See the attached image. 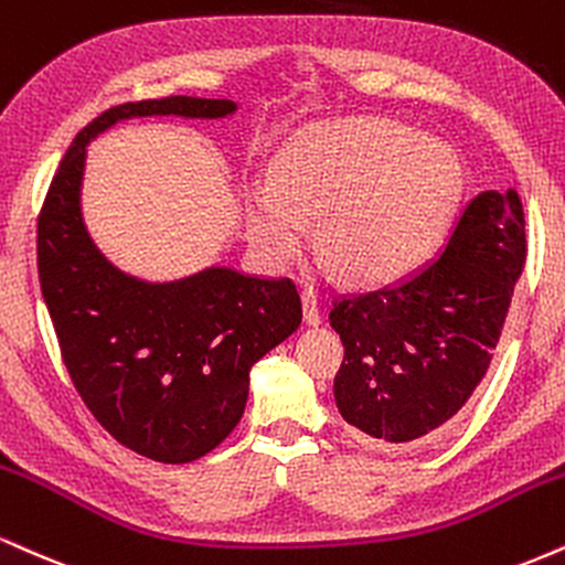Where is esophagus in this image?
Instances as JSON below:
<instances>
[{"label":"esophagus","mask_w":565,"mask_h":565,"mask_svg":"<svg viewBox=\"0 0 565 565\" xmlns=\"http://www.w3.org/2000/svg\"><path fill=\"white\" fill-rule=\"evenodd\" d=\"M302 316L308 326L321 323V310H318V300L312 295V289H302Z\"/></svg>","instance_id":"esophagus-1"}]
</instances>
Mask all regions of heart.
Wrapping results in <instances>:
<instances>
[{"label": "heart", "instance_id": "1", "mask_svg": "<svg viewBox=\"0 0 565 565\" xmlns=\"http://www.w3.org/2000/svg\"><path fill=\"white\" fill-rule=\"evenodd\" d=\"M460 186L458 160L386 118L329 124L300 136L249 194L257 253L281 265L321 215L316 239L360 281H392L431 253Z\"/></svg>", "mask_w": 565, "mask_h": 565}]
</instances>
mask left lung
I'll return each mask as SVG.
<instances>
[{"label":"left lung","mask_w":565,"mask_h":565,"mask_svg":"<svg viewBox=\"0 0 565 565\" xmlns=\"http://www.w3.org/2000/svg\"><path fill=\"white\" fill-rule=\"evenodd\" d=\"M519 194L468 202L441 253L384 289L339 295L342 418L379 447H411L468 403L492 363L526 263Z\"/></svg>","instance_id":"obj_1"}]
</instances>
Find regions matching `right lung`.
I'll return each mask as SVG.
<instances>
[{"label": "right lung", "mask_w": 565, "mask_h": 565, "mask_svg": "<svg viewBox=\"0 0 565 565\" xmlns=\"http://www.w3.org/2000/svg\"><path fill=\"white\" fill-rule=\"evenodd\" d=\"M231 99L124 102L81 128L60 160L36 223V260L71 382L128 450L189 463L239 424L249 369L302 321L291 278L210 268L175 284L126 276L88 239L78 189L86 141L131 115L223 118Z\"/></svg>", "instance_id": "obj_1"}]
</instances>
